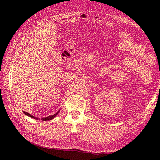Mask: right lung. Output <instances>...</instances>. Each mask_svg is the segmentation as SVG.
Returning a JSON list of instances; mask_svg holds the SVG:
<instances>
[{"label":"right lung","mask_w":160,"mask_h":160,"mask_svg":"<svg viewBox=\"0 0 160 160\" xmlns=\"http://www.w3.org/2000/svg\"><path fill=\"white\" fill-rule=\"evenodd\" d=\"M23 112L24 113V114H26V115H27V116H28L29 117H30V118H34V119H36V120H39V118H36V117H34V116H32L31 114H28V112H24L23 111ZM58 112H59V111L58 112H57L56 113V114H54V115H52V116H48V117H46V118H42V119L41 120H42L43 121H47V120H52L53 118H54V117H56V116L58 115Z\"/></svg>","instance_id":"right-lung-1"}]
</instances>
